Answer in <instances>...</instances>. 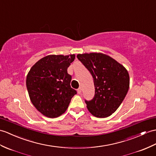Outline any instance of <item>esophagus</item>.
I'll return each instance as SVG.
<instances>
[{"label": "esophagus", "instance_id": "1", "mask_svg": "<svg viewBox=\"0 0 156 156\" xmlns=\"http://www.w3.org/2000/svg\"><path fill=\"white\" fill-rule=\"evenodd\" d=\"M77 92H78V93L79 94H80L82 93V88H79L77 90Z\"/></svg>", "mask_w": 156, "mask_h": 156}]
</instances>
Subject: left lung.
I'll return each instance as SVG.
<instances>
[{
	"label": "left lung",
	"mask_w": 156,
	"mask_h": 156,
	"mask_svg": "<svg viewBox=\"0 0 156 156\" xmlns=\"http://www.w3.org/2000/svg\"><path fill=\"white\" fill-rule=\"evenodd\" d=\"M78 59L92 74L95 87L94 96L85 100L87 108L97 118H106L116 110L127 94L129 76L127 70L106 54H78Z\"/></svg>",
	"instance_id": "1"
}]
</instances>
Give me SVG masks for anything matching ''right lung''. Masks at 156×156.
<instances>
[{"mask_svg":"<svg viewBox=\"0 0 156 156\" xmlns=\"http://www.w3.org/2000/svg\"><path fill=\"white\" fill-rule=\"evenodd\" d=\"M75 58L70 56L49 55L38 60L29 71L27 88L34 107L48 118L64 114L77 92L71 88L67 69Z\"/></svg>","mask_w":156,"mask_h":156,"instance_id":"right-lung-1","label":"right lung"}]
</instances>
